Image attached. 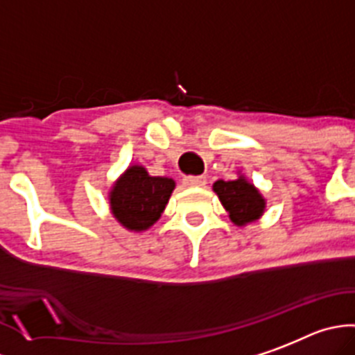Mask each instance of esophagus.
Listing matches in <instances>:
<instances>
[{"label": "esophagus", "mask_w": 355, "mask_h": 355, "mask_svg": "<svg viewBox=\"0 0 355 355\" xmlns=\"http://www.w3.org/2000/svg\"><path fill=\"white\" fill-rule=\"evenodd\" d=\"M184 184L187 187H205L207 178L205 177H185Z\"/></svg>", "instance_id": "1"}]
</instances>
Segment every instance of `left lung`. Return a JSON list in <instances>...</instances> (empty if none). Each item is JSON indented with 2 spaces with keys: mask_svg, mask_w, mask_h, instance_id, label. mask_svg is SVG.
<instances>
[{
  "mask_svg": "<svg viewBox=\"0 0 355 355\" xmlns=\"http://www.w3.org/2000/svg\"><path fill=\"white\" fill-rule=\"evenodd\" d=\"M212 189L228 212L230 221L233 225H251L263 216L265 207H267L263 194L241 171L235 180H217L212 185Z\"/></svg>",
  "mask_w": 355,
  "mask_h": 355,
  "instance_id": "1",
  "label": "left lung"
}]
</instances>
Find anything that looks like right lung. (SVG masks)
Returning <instances> with one entry per match:
<instances>
[{
    "label": "right lung",
    "mask_w": 355,
    "mask_h": 355,
    "mask_svg": "<svg viewBox=\"0 0 355 355\" xmlns=\"http://www.w3.org/2000/svg\"><path fill=\"white\" fill-rule=\"evenodd\" d=\"M173 189V178L152 177L145 166L132 164L107 193L111 214L129 232H146L161 219Z\"/></svg>",
    "instance_id": "add662e5"
}]
</instances>
